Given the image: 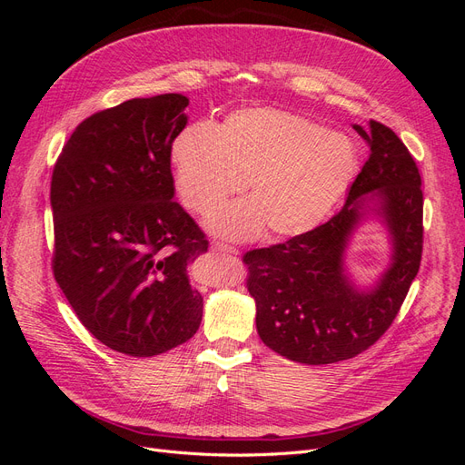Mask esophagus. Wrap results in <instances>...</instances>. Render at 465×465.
I'll return each instance as SVG.
<instances>
[{
    "label": "esophagus",
    "mask_w": 465,
    "mask_h": 465,
    "mask_svg": "<svg viewBox=\"0 0 465 465\" xmlns=\"http://www.w3.org/2000/svg\"><path fill=\"white\" fill-rule=\"evenodd\" d=\"M211 250L213 252H223V254H236V248L229 246V244H223V242H211Z\"/></svg>",
    "instance_id": "34e87169"
}]
</instances>
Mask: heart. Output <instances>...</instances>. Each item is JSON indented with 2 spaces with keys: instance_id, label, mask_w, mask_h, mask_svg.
I'll list each match as a JSON object with an SVG mask.
<instances>
[{
  "instance_id": "b5f03b06",
  "label": "heart",
  "mask_w": 465,
  "mask_h": 465,
  "mask_svg": "<svg viewBox=\"0 0 465 465\" xmlns=\"http://www.w3.org/2000/svg\"><path fill=\"white\" fill-rule=\"evenodd\" d=\"M174 190L198 215L213 211L244 182L252 202L217 209L207 227L250 238L265 224L275 236L312 231L341 202L359 171L353 142L281 108H241L213 128L192 124L171 143Z\"/></svg>"
}]
</instances>
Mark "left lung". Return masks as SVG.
Listing matches in <instances>:
<instances>
[{"label": "left lung", "mask_w": 465, "mask_h": 465, "mask_svg": "<svg viewBox=\"0 0 465 465\" xmlns=\"http://www.w3.org/2000/svg\"><path fill=\"white\" fill-rule=\"evenodd\" d=\"M353 128L371 154L341 211L312 231L250 250L242 258L260 340L294 362H340L374 345L398 316L420 265L423 190L411 153L376 120L369 130ZM371 199L379 200L377 214L391 231L392 263L372 290L361 292L348 279L342 260Z\"/></svg>", "instance_id": "obj_1"}]
</instances>
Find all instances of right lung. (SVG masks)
I'll return each instance as SVG.
<instances>
[{
    "mask_svg": "<svg viewBox=\"0 0 465 465\" xmlns=\"http://www.w3.org/2000/svg\"><path fill=\"white\" fill-rule=\"evenodd\" d=\"M188 103L168 93L96 112L52 173L54 277L83 326L130 357L166 353L202 323L188 265L209 242L173 200L168 157Z\"/></svg>",
    "mask_w": 465,
    "mask_h": 465,
    "instance_id": "right-lung-1",
    "label": "right lung"
}]
</instances>
